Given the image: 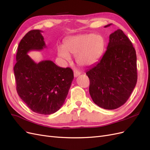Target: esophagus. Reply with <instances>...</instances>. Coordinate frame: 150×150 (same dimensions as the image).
I'll return each mask as SVG.
<instances>
[{"label": "esophagus", "mask_w": 150, "mask_h": 150, "mask_svg": "<svg viewBox=\"0 0 150 150\" xmlns=\"http://www.w3.org/2000/svg\"><path fill=\"white\" fill-rule=\"evenodd\" d=\"M80 74L81 73L78 71H77V70L74 71V76L75 77V78H76V77H78V76H79Z\"/></svg>", "instance_id": "1"}]
</instances>
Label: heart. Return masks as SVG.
<instances>
[{
	"label": "heart",
	"mask_w": 150,
	"mask_h": 150,
	"mask_svg": "<svg viewBox=\"0 0 150 150\" xmlns=\"http://www.w3.org/2000/svg\"><path fill=\"white\" fill-rule=\"evenodd\" d=\"M104 48L101 36L85 34L67 38L63 46L57 48V53L65 62L71 61V55L76 57L77 63L81 66H90L96 62L101 57Z\"/></svg>",
	"instance_id": "1"
}]
</instances>
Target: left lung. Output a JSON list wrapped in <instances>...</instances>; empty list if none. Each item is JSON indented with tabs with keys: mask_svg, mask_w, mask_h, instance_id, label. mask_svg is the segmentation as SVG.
<instances>
[{
	"mask_svg": "<svg viewBox=\"0 0 150 150\" xmlns=\"http://www.w3.org/2000/svg\"><path fill=\"white\" fill-rule=\"evenodd\" d=\"M86 74L90 81V96L98 106L115 110L127 101L137 82V54L122 30L110 34L103 57Z\"/></svg>",
	"mask_w": 150,
	"mask_h": 150,
	"instance_id": "obj_1",
	"label": "left lung"
}]
</instances>
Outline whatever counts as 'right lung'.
Returning a JSON list of instances; mask_svg holds the SVG:
<instances>
[{
  "mask_svg": "<svg viewBox=\"0 0 150 150\" xmlns=\"http://www.w3.org/2000/svg\"><path fill=\"white\" fill-rule=\"evenodd\" d=\"M42 30H32L19 44L13 67L16 89L30 110L41 115H51L64 104L74 79L69 67L57 66L49 60L35 62L28 55L33 50L46 47Z\"/></svg>",
  "mask_w": 150,
  "mask_h": 150,
  "instance_id": "right-lung-1",
  "label": "right lung"
}]
</instances>
